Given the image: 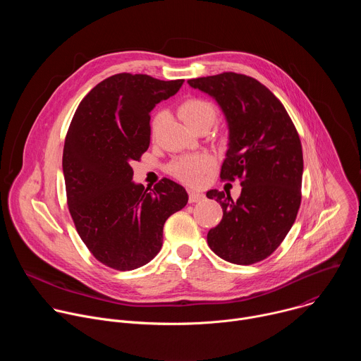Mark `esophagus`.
<instances>
[{
    "mask_svg": "<svg viewBox=\"0 0 361 361\" xmlns=\"http://www.w3.org/2000/svg\"><path fill=\"white\" fill-rule=\"evenodd\" d=\"M202 198H204V194H201V192H197V191H190V192H188V201H190L191 204L200 202Z\"/></svg>",
    "mask_w": 361,
    "mask_h": 361,
    "instance_id": "esophagus-1",
    "label": "esophagus"
}]
</instances>
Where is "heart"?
<instances>
[{
  "label": "heart",
  "mask_w": 361,
  "mask_h": 361,
  "mask_svg": "<svg viewBox=\"0 0 361 361\" xmlns=\"http://www.w3.org/2000/svg\"><path fill=\"white\" fill-rule=\"evenodd\" d=\"M180 116L183 120L194 130L195 127L214 123L217 118V110L210 101L202 98H191L184 101L180 107ZM166 118V113L160 111L152 121V128H156ZM214 164V159L207 152L191 154L176 159L170 166V173L178 180L187 184H198L204 174L207 173Z\"/></svg>",
  "instance_id": "b5f03b06"
}]
</instances>
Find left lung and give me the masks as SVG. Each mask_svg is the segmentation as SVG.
I'll return each instance as SVG.
<instances>
[{"label":"left lung","instance_id":"left-lung-1","mask_svg":"<svg viewBox=\"0 0 361 361\" xmlns=\"http://www.w3.org/2000/svg\"><path fill=\"white\" fill-rule=\"evenodd\" d=\"M188 84L220 106L228 127L220 177L241 181L235 201L227 191H207L223 209L207 243L233 264L262 262L286 238L300 209L302 149L297 130L280 99L255 78L223 73Z\"/></svg>","mask_w":361,"mask_h":361}]
</instances>
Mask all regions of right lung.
Masks as SVG:
<instances>
[{
  "label": "right lung",
  "mask_w": 361,
  "mask_h": 361,
  "mask_svg": "<svg viewBox=\"0 0 361 361\" xmlns=\"http://www.w3.org/2000/svg\"><path fill=\"white\" fill-rule=\"evenodd\" d=\"M183 82L111 75L84 97L70 124L63 152L68 210L91 254L114 270L149 263L161 250L166 220L188 201L169 178L145 190L131 169L149 145L151 110Z\"/></svg>",
  "instance_id": "obj_1"
}]
</instances>
